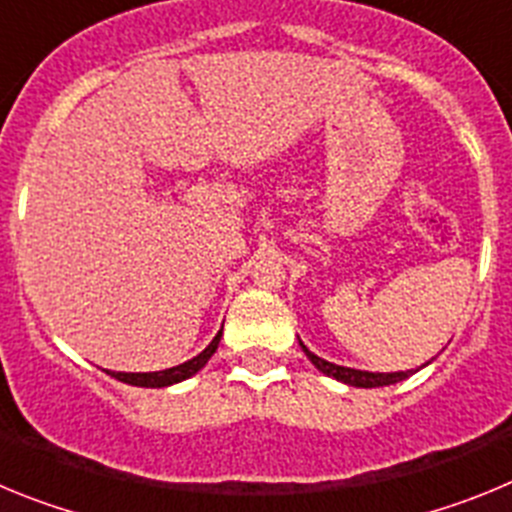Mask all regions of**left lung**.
<instances>
[{"mask_svg": "<svg viewBox=\"0 0 512 512\" xmlns=\"http://www.w3.org/2000/svg\"><path fill=\"white\" fill-rule=\"evenodd\" d=\"M302 351H305L307 359L312 361V366L323 372L325 377H333L343 384H351V387H364V390H372V387H387V384H397L402 379H408L410 374H415L418 369H408V372H361V369H351V366H338L333 361H325L320 356H315L305 343L300 341ZM425 366V364H423ZM420 366V369H423Z\"/></svg>", "mask_w": 512, "mask_h": 512, "instance_id": "left-lung-1", "label": "left lung"}]
</instances>
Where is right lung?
Returning <instances> with one entry per match:
<instances>
[{"label": "right lung", "mask_w": 512, "mask_h": 512, "mask_svg": "<svg viewBox=\"0 0 512 512\" xmlns=\"http://www.w3.org/2000/svg\"><path fill=\"white\" fill-rule=\"evenodd\" d=\"M220 338H223V330H217V336L212 338L210 346H207L202 354H197L194 359L184 361V364L179 366H171V369H161V372H110V369H104V372L110 374V377H115L117 382L133 384V387H153V390H156V387H171V384L184 382V379L194 377V374L200 372L202 366L212 359L217 346H220Z\"/></svg>", "instance_id": "right-lung-1"}]
</instances>
